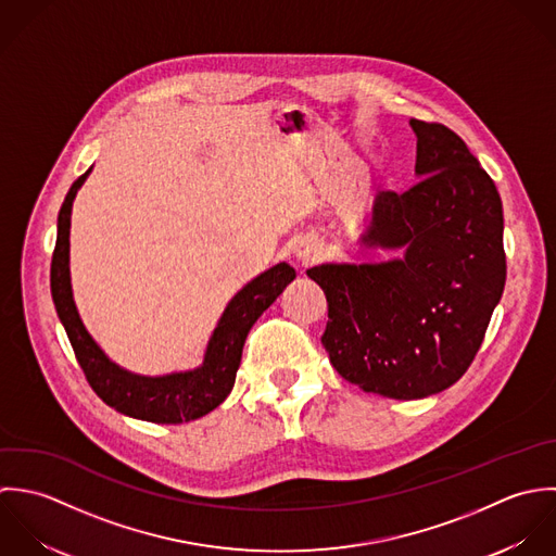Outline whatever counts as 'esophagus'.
Returning <instances> with one entry per match:
<instances>
[{"label": "esophagus", "mask_w": 556, "mask_h": 556, "mask_svg": "<svg viewBox=\"0 0 556 556\" xmlns=\"http://www.w3.org/2000/svg\"><path fill=\"white\" fill-rule=\"evenodd\" d=\"M294 255L303 266H312L320 260V247L316 242H303V244H299Z\"/></svg>", "instance_id": "1"}]
</instances>
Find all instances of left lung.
<instances>
[{"label":"left lung","mask_w":556,"mask_h":556,"mask_svg":"<svg viewBox=\"0 0 556 556\" xmlns=\"http://www.w3.org/2000/svg\"><path fill=\"white\" fill-rule=\"evenodd\" d=\"M419 182L376 195L363 244L400 249L382 264L307 270L329 305L323 345L367 393L421 400L470 367L507 277L503 204L468 146L441 122L410 119Z\"/></svg>","instance_id":"8db88e82"}]
</instances>
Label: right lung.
<instances>
[{"label": "right lung", "mask_w": 556, "mask_h": 556, "mask_svg": "<svg viewBox=\"0 0 556 556\" xmlns=\"http://www.w3.org/2000/svg\"><path fill=\"white\" fill-rule=\"evenodd\" d=\"M88 174L90 169L73 182L58 215V238L51 257V296L55 312L66 329L86 380L108 406L132 419L152 424L195 421L215 410L229 395L247 334L283 288L296 277V273L288 264H277L247 283L223 312L200 369L163 378L128 374L112 363L94 343L73 303L68 277V227L73 200Z\"/></svg>", "instance_id": "obj_1"}]
</instances>
